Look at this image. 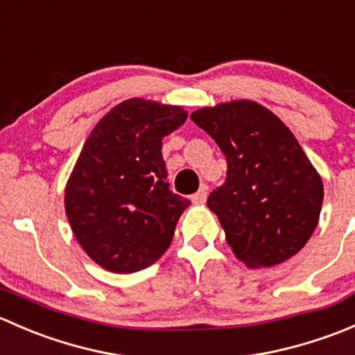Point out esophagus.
I'll return each instance as SVG.
<instances>
[{
  "label": "esophagus",
  "instance_id": "1",
  "mask_svg": "<svg viewBox=\"0 0 355 355\" xmlns=\"http://www.w3.org/2000/svg\"><path fill=\"white\" fill-rule=\"evenodd\" d=\"M206 198H207V187H206V185H202V187H200L199 191L196 192L194 196H192V202L200 204V202H204V200H206Z\"/></svg>",
  "mask_w": 355,
  "mask_h": 355
}]
</instances>
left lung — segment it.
Segmentation results:
<instances>
[{
    "label": "left lung",
    "instance_id": "left-lung-1",
    "mask_svg": "<svg viewBox=\"0 0 355 355\" xmlns=\"http://www.w3.org/2000/svg\"><path fill=\"white\" fill-rule=\"evenodd\" d=\"M191 120L227 159V178L207 198L228 245L249 268L295 256L313 235L323 182L292 132L252 101L200 108Z\"/></svg>",
    "mask_w": 355,
    "mask_h": 355
}]
</instances>
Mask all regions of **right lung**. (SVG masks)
<instances>
[{"instance_id":"obj_1","label":"right lung","mask_w":355,"mask_h":355,"mask_svg":"<svg viewBox=\"0 0 355 355\" xmlns=\"http://www.w3.org/2000/svg\"><path fill=\"white\" fill-rule=\"evenodd\" d=\"M180 106L127 99L92 128L65 189L75 239L113 273H135L170 247L191 200L170 191L163 137L185 123Z\"/></svg>"}]
</instances>
